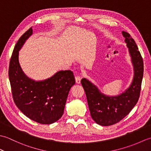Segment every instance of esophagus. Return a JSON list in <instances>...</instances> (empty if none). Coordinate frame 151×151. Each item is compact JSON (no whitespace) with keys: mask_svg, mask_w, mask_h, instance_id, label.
<instances>
[{"mask_svg":"<svg viewBox=\"0 0 151 151\" xmlns=\"http://www.w3.org/2000/svg\"><path fill=\"white\" fill-rule=\"evenodd\" d=\"M81 79H82V76L81 75H76L75 76V81L77 84H80V83H81Z\"/></svg>","mask_w":151,"mask_h":151,"instance_id":"obj_1","label":"esophagus"}]
</instances>
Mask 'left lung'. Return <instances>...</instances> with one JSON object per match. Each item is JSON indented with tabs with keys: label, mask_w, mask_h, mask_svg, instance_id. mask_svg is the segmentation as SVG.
Masks as SVG:
<instances>
[{
	"label": "left lung",
	"mask_w": 151,
	"mask_h": 151,
	"mask_svg": "<svg viewBox=\"0 0 151 151\" xmlns=\"http://www.w3.org/2000/svg\"><path fill=\"white\" fill-rule=\"evenodd\" d=\"M122 34L129 49L134 68L133 82L130 88L120 95L108 97L102 94L88 80L82 78L81 81L91 116L96 123L102 126H110L123 119L135 106L140 95L143 76V58L130 35L124 31Z\"/></svg>",
	"instance_id": "obj_1"
}]
</instances>
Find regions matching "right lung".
Instances as JSON below:
<instances>
[{
  "mask_svg": "<svg viewBox=\"0 0 151 151\" xmlns=\"http://www.w3.org/2000/svg\"><path fill=\"white\" fill-rule=\"evenodd\" d=\"M32 32L31 27L22 35L12 52L8 70L12 97L27 117L40 124H51L63 114L75 76L71 70H60L45 81L36 82L24 75L19 63V50Z\"/></svg>",
  "mask_w": 151,
  "mask_h": 151,
  "instance_id": "1",
  "label": "right lung"
}]
</instances>
